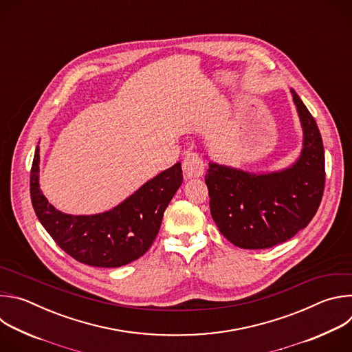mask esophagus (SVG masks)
Instances as JSON below:
<instances>
[{"mask_svg":"<svg viewBox=\"0 0 352 352\" xmlns=\"http://www.w3.org/2000/svg\"><path fill=\"white\" fill-rule=\"evenodd\" d=\"M182 170L185 174V178H197L202 177L205 173V164L200 160V157L196 153H186L184 156L182 162Z\"/></svg>","mask_w":352,"mask_h":352,"instance_id":"obj_1","label":"esophagus"}]
</instances>
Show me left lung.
Returning a JSON list of instances; mask_svg holds the SVG:
<instances>
[{
    "label": "left lung",
    "instance_id": "1",
    "mask_svg": "<svg viewBox=\"0 0 352 352\" xmlns=\"http://www.w3.org/2000/svg\"><path fill=\"white\" fill-rule=\"evenodd\" d=\"M302 150L288 167L250 173L209 163L205 181L219 231L242 249H266L292 238L318 212L324 188V147L316 121L291 89Z\"/></svg>",
    "mask_w": 352,
    "mask_h": 352
}]
</instances>
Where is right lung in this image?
<instances>
[{"mask_svg": "<svg viewBox=\"0 0 352 352\" xmlns=\"http://www.w3.org/2000/svg\"><path fill=\"white\" fill-rule=\"evenodd\" d=\"M38 166L37 146L30 171V197L38 221L64 252L94 267H120L143 256L156 239L163 214L182 184L181 163H177L146 181L110 210L67 214L43 195Z\"/></svg>", "mask_w": 352, "mask_h": 352, "instance_id": "add662e5", "label": "right lung"}]
</instances>
